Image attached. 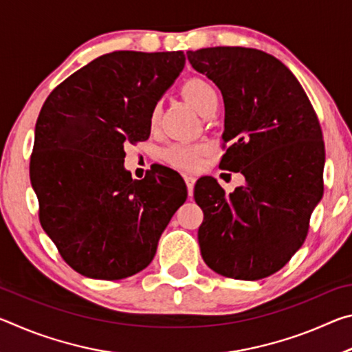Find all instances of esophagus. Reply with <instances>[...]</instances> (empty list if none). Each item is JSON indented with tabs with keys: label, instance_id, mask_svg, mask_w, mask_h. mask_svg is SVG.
Segmentation results:
<instances>
[{
	"label": "esophagus",
	"instance_id": "esophagus-1",
	"mask_svg": "<svg viewBox=\"0 0 352 352\" xmlns=\"http://www.w3.org/2000/svg\"><path fill=\"white\" fill-rule=\"evenodd\" d=\"M184 182H186V186H188V192H189V195H192V192H194V184H195V177H192V175H186V177H184Z\"/></svg>",
	"mask_w": 352,
	"mask_h": 352
}]
</instances>
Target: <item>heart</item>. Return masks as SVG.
I'll use <instances>...</instances> for the list:
<instances>
[{
    "label": "heart",
    "instance_id": "heart-1",
    "mask_svg": "<svg viewBox=\"0 0 352 352\" xmlns=\"http://www.w3.org/2000/svg\"><path fill=\"white\" fill-rule=\"evenodd\" d=\"M183 94L195 109H197L201 115H208L212 110L217 109L219 104V94L214 88L212 83H210L200 77H192L184 82L183 85ZM160 119V107L155 105L151 113V124L155 126ZM206 152V146L204 144H189V142H175L164 148L163 157L169 164L175 166L184 170L195 169L199 166L200 157Z\"/></svg>",
    "mask_w": 352,
    "mask_h": 352
}]
</instances>
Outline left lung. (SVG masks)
<instances>
[{
  "label": "left lung",
  "mask_w": 352,
  "mask_h": 352,
  "mask_svg": "<svg viewBox=\"0 0 352 352\" xmlns=\"http://www.w3.org/2000/svg\"><path fill=\"white\" fill-rule=\"evenodd\" d=\"M186 56L222 91L228 147L219 168L245 177L231 194L212 177L195 183L201 258L226 278H267L300 250L323 195L317 113L292 71L264 51L216 46Z\"/></svg>",
  "instance_id": "left-lung-1"
}]
</instances>
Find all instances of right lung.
Wrapping results in <instances>:
<instances>
[{"mask_svg":"<svg viewBox=\"0 0 352 352\" xmlns=\"http://www.w3.org/2000/svg\"><path fill=\"white\" fill-rule=\"evenodd\" d=\"M184 62L183 51L110 52L65 79L41 107L29 168L40 223L83 276L116 281L146 269L188 197L169 168L142 180L124 169V146L148 138L153 107Z\"/></svg>","mask_w":352,"mask_h":352,"instance_id":"obj_1","label":"right lung"}]
</instances>
